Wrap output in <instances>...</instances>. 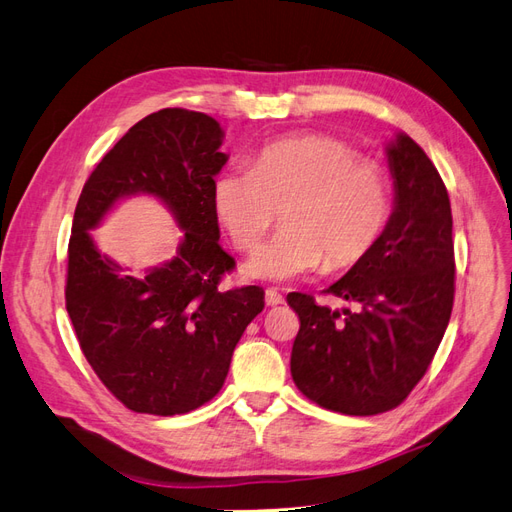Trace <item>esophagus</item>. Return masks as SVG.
<instances>
[{
    "instance_id": "esophagus-1",
    "label": "esophagus",
    "mask_w": 512,
    "mask_h": 512,
    "mask_svg": "<svg viewBox=\"0 0 512 512\" xmlns=\"http://www.w3.org/2000/svg\"><path fill=\"white\" fill-rule=\"evenodd\" d=\"M265 301H267V305H271V307H275V305H280V303H284V297L280 292H277L275 288H267V292H265Z\"/></svg>"
}]
</instances>
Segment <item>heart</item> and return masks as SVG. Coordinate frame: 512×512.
<instances>
[{"label": "heart", "mask_w": 512, "mask_h": 512, "mask_svg": "<svg viewBox=\"0 0 512 512\" xmlns=\"http://www.w3.org/2000/svg\"><path fill=\"white\" fill-rule=\"evenodd\" d=\"M213 207L239 250L267 235L282 209L284 228L247 260L260 280H292L356 265L391 215L382 168L331 136L284 138L260 149L252 166L228 168L213 183Z\"/></svg>", "instance_id": "obj_1"}]
</instances>
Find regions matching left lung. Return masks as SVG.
<instances>
[{
	"instance_id": "left-lung-1",
	"label": "left lung",
	"mask_w": 512,
	"mask_h": 512,
	"mask_svg": "<svg viewBox=\"0 0 512 512\" xmlns=\"http://www.w3.org/2000/svg\"><path fill=\"white\" fill-rule=\"evenodd\" d=\"M395 207L376 245L329 286L350 307L290 292L299 314L290 374L314 404L352 416L393 410L436 354L455 299L453 215L440 173L404 132L386 145Z\"/></svg>"
}]
</instances>
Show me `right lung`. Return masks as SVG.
<instances>
[{
	"label": "right lung",
	"instance_id": "add662e5",
	"mask_svg": "<svg viewBox=\"0 0 512 512\" xmlns=\"http://www.w3.org/2000/svg\"><path fill=\"white\" fill-rule=\"evenodd\" d=\"M224 132L205 113L162 108L100 160L76 203L66 309L87 363L132 412L173 416L218 395L232 352L265 307V290H220L235 258L220 247L215 175ZM147 193L182 228L178 256L141 276L98 250L89 229L121 197Z\"/></svg>",
	"mask_w": 512,
	"mask_h": 512
}]
</instances>
